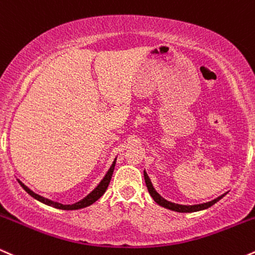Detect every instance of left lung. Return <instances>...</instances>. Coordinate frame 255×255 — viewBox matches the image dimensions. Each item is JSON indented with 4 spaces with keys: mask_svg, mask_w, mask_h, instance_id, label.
<instances>
[{
    "mask_svg": "<svg viewBox=\"0 0 255 255\" xmlns=\"http://www.w3.org/2000/svg\"><path fill=\"white\" fill-rule=\"evenodd\" d=\"M144 180H145L146 187H148L149 193H150V196L152 197V199H154L160 206H163V208L169 209V210L176 211V212H196V211H200V210H205V209L210 208V206L214 205L215 203H217L220 199H222L224 197V194H226L224 193V194H222V196L217 197L216 199L211 200V202H208V203H203V204H196V205L175 204V203H172V202H168V200H166L163 197H161L160 194L155 191V188L152 187L150 179H149V176L145 173V170H144Z\"/></svg>",
    "mask_w": 255,
    "mask_h": 255,
    "instance_id": "left-lung-1",
    "label": "left lung"
}]
</instances>
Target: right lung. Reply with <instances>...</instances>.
I'll use <instances>...</instances> for the list:
<instances>
[{
	"instance_id": "right-lung-1",
	"label": "right lung",
	"mask_w": 255,
	"mask_h": 255,
	"mask_svg": "<svg viewBox=\"0 0 255 255\" xmlns=\"http://www.w3.org/2000/svg\"><path fill=\"white\" fill-rule=\"evenodd\" d=\"M116 160H117V158H115V161H113L112 166H111V168L109 169V172H107V174L105 175V178L100 181V184H99L98 186L95 187L94 190H93L92 192L88 194V196L85 197V198H83V199H81L80 202L75 203V204H71V205H63V204H61V203H57V202H53V200L44 198V197L39 196V194L33 192L32 190H29V188L27 187L26 185H23L20 180H17V181H19V184L21 185V187H22L23 190H25L26 192L29 194V196H32L33 198L39 200V202L44 203V204H46V205H49V206H53V208H56V209H61V210H77V209H82V208H86V206L92 205L93 203L97 202V200L100 198V197L103 196L105 192H106L107 187H109V184H110V181H111V178H112L113 170H115Z\"/></svg>"
}]
</instances>
